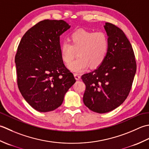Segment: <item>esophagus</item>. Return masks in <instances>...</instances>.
Listing matches in <instances>:
<instances>
[{
  "mask_svg": "<svg viewBox=\"0 0 149 149\" xmlns=\"http://www.w3.org/2000/svg\"><path fill=\"white\" fill-rule=\"evenodd\" d=\"M74 77H75V79L77 80H80V75L79 74L74 73Z\"/></svg>",
  "mask_w": 149,
  "mask_h": 149,
  "instance_id": "esophagus-1",
  "label": "esophagus"
}]
</instances>
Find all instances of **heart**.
<instances>
[{
  "instance_id": "heart-1",
  "label": "heart",
  "mask_w": 149,
  "mask_h": 149,
  "mask_svg": "<svg viewBox=\"0 0 149 149\" xmlns=\"http://www.w3.org/2000/svg\"><path fill=\"white\" fill-rule=\"evenodd\" d=\"M69 43L60 44L62 60L69 65L77 52L79 57L69 65L70 70L80 72L90 68H96L104 62L108 53L109 41L107 35L102 31L93 32L80 29L72 32L68 38Z\"/></svg>"
}]
</instances>
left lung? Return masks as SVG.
I'll return each mask as SVG.
<instances>
[{"label": "left lung", "mask_w": 149, "mask_h": 149, "mask_svg": "<svg viewBox=\"0 0 149 149\" xmlns=\"http://www.w3.org/2000/svg\"><path fill=\"white\" fill-rule=\"evenodd\" d=\"M109 46L104 62L95 71L81 76L86 84L83 101L90 110L106 113L123 104L128 96L136 71L131 44L113 24L104 26Z\"/></svg>", "instance_id": "1"}]
</instances>
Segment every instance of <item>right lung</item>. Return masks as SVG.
<instances>
[{
    "label": "right lung",
    "mask_w": 149,
    "mask_h": 149,
    "mask_svg": "<svg viewBox=\"0 0 149 149\" xmlns=\"http://www.w3.org/2000/svg\"><path fill=\"white\" fill-rule=\"evenodd\" d=\"M70 27L63 20L40 21L26 32L18 46L15 58L18 87L39 112L60 107L76 81L60 52V36Z\"/></svg>",
    "instance_id": "add662e5"
}]
</instances>
